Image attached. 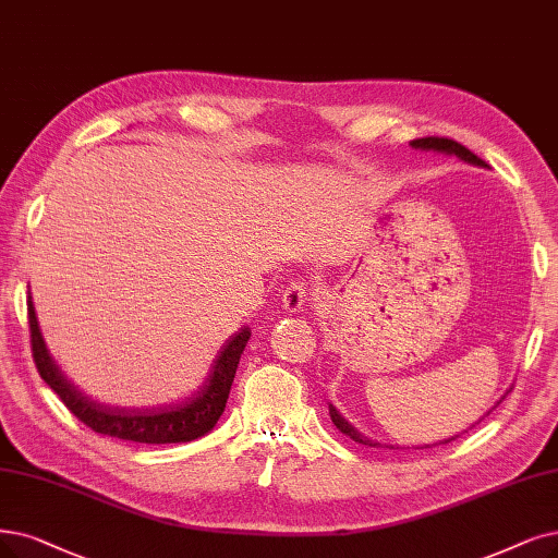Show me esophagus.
I'll return each mask as SVG.
<instances>
[{"instance_id":"34e87169","label":"esophagus","mask_w":558,"mask_h":558,"mask_svg":"<svg viewBox=\"0 0 558 558\" xmlns=\"http://www.w3.org/2000/svg\"><path fill=\"white\" fill-rule=\"evenodd\" d=\"M308 300H311V288L306 286V281H291L283 291L281 306L286 314H300V311H304V306H308Z\"/></svg>"}]
</instances>
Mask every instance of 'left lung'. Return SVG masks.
Returning a JSON list of instances; mask_svg holds the SVG:
<instances>
[{
    "mask_svg": "<svg viewBox=\"0 0 558 558\" xmlns=\"http://www.w3.org/2000/svg\"><path fill=\"white\" fill-rule=\"evenodd\" d=\"M410 146L412 148H416V150H435V153H444V155H456L458 160H462V162H466V165H474V167H481V169H489L478 155H474L470 148H464L462 144H458V142H453V140H444V137H423V140H414V142H410ZM508 393V391H506ZM504 400V398H501ZM501 400H497V405L501 403ZM495 405V408H497ZM493 408V410H495ZM489 410V412H493ZM489 412H485V416L489 414ZM329 416H331V421H333V426H337L343 435H348L350 439H354V441H360V444H366V447H385V444H380V441H375V439H371V437H366V435H362L360 430L356 428H352V423H348L341 414H339V410L333 408V405H329ZM481 421V418H478ZM476 421V423H478ZM466 433V430H464ZM458 437V435H456ZM456 437H449V439H441L439 444H449V441H453ZM387 449H393V447H389L387 444ZM421 449H430V444H426V447H421Z\"/></svg>",
    "mask_w": 558,
    "mask_h": 558,
    "instance_id": "obj_1",
    "label": "left lung"
}]
</instances>
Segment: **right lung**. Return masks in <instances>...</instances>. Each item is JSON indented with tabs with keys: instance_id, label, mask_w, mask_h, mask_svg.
Masks as SVG:
<instances>
[{
	"instance_id": "1",
	"label": "right lung",
	"mask_w": 558,
	"mask_h": 558,
	"mask_svg": "<svg viewBox=\"0 0 558 558\" xmlns=\"http://www.w3.org/2000/svg\"><path fill=\"white\" fill-rule=\"evenodd\" d=\"M27 308L36 368L43 380H46L50 389H54V393L63 400V405L92 430L140 444H178L192 441L210 433L221 412L227 408V398L233 385L242 350L252 337L250 327H242L240 331H235L233 337L221 345L206 383L190 396L175 400V403L158 408H119L100 403V400L86 396L69 380V377H65V373L59 368L54 356L50 354L46 339H43L32 293L27 300Z\"/></svg>"
}]
</instances>
